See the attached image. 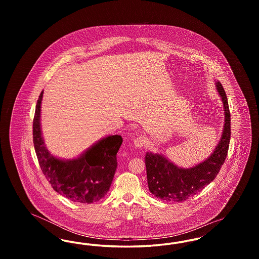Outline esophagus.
<instances>
[{"label":"esophagus","mask_w":259,"mask_h":259,"mask_svg":"<svg viewBox=\"0 0 259 259\" xmlns=\"http://www.w3.org/2000/svg\"><path fill=\"white\" fill-rule=\"evenodd\" d=\"M146 144H147V139L144 136H139L134 139V146L136 148H144L146 146Z\"/></svg>","instance_id":"34e87169"}]
</instances>
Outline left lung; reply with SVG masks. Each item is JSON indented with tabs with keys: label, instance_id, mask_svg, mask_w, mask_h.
I'll use <instances>...</instances> for the list:
<instances>
[{
	"label": "left lung",
	"instance_id": "obj_1",
	"mask_svg": "<svg viewBox=\"0 0 259 259\" xmlns=\"http://www.w3.org/2000/svg\"><path fill=\"white\" fill-rule=\"evenodd\" d=\"M214 82L224 110V125L218 146L208 158L190 168L179 167L161 153L147 152L148 189L155 197L172 202L185 201L211 183L220 172L229 148L231 126L225 91L219 80Z\"/></svg>",
	"mask_w": 259,
	"mask_h": 259
}]
</instances>
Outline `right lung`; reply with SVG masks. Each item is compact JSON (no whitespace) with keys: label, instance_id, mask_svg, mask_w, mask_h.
<instances>
[{"label":"right lung","instance_id":"right-lung-1","mask_svg":"<svg viewBox=\"0 0 259 259\" xmlns=\"http://www.w3.org/2000/svg\"><path fill=\"white\" fill-rule=\"evenodd\" d=\"M44 91L36 106L33 121V141L41 171L53 189L77 203H93L110 189L117 167L116 153L122 144L119 135L99 140L77 157L63 159L51 154L45 144L40 126V105Z\"/></svg>","mask_w":259,"mask_h":259}]
</instances>
